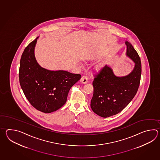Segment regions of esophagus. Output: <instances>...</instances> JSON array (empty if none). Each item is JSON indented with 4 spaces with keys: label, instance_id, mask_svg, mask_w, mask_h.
Returning a JSON list of instances; mask_svg holds the SVG:
<instances>
[{
    "label": "esophagus",
    "instance_id": "1",
    "mask_svg": "<svg viewBox=\"0 0 160 160\" xmlns=\"http://www.w3.org/2000/svg\"><path fill=\"white\" fill-rule=\"evenodd\" d=\"M88 78L87 76L83 75V76L82 77L81 79V82L82 83H83V84L86 83L88 82Z\"/></svg>",
    "mask_w": 160,
    "mask_h": 160
}]
</instances>
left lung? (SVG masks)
Listing matches in <instances>:
<instances>
[{"label":"left lung","instance_id":"1","mask_svg":"<svg viewBox=\"0 0 160 160\" xmlns=\"http://www.w3.org/2000/svg\"><path fill=\"white\" fill-rule=\"evenodd\" d=\"M126 55L134 63L129 74L118 77L112 68L106 65L92 82L94 93L90 106L92 111L103 118L116 115L131 102L139 88L141 63L132 44L125 41Z\"/></svg>","mask_w":160,"mask_h":160}]
</instances>
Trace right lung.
Wrapping results in <instances>:
<instances>
[{
    "label": "right lung",
    "instance_id": "right-lung-1",
    "mask_svg": "<svg viewBox=\"0 0 160 160\" xmlns=\"http://www.w3.org/2000/svg\"><path fill=\"white\" fill-rule=\"evenodd\" d=\"M38 38L27 46L22 55L19 82L31 105L42 112L50 113L65 105L70 89L81 75L41 67L34 54Z\"/></svg>",
    "mask_w": 160,
    "mask_h": 160
}]
</instances>
